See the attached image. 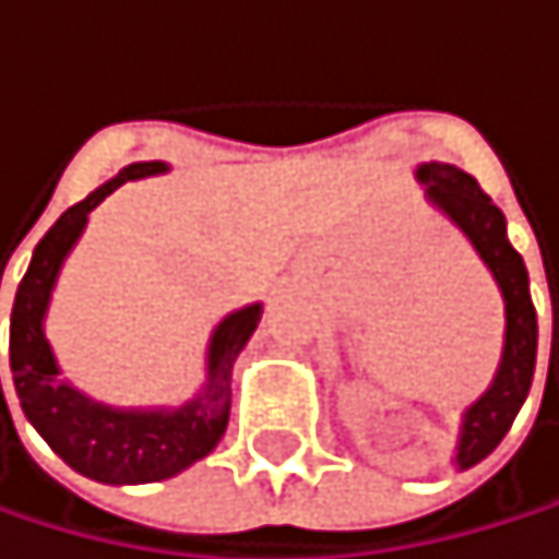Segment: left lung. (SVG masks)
Listing matches in <instances>:
<instances>
[{
  "label": "left lung",
  "mask_w": 559,
  "mask_h": 559,
  "mask_svg": "<svg viewBox=\"0 0 559 559\" xmlns=\"http://www.w3.org/2000/svg\"><path fill=\"white\" fill-rule=\"evenodd\" d=\"M416 179L427 186V200L480 253V260L487 263V270L493 273V280L503 293V310H507L503 353H500V367L493 373V383L463 409L453 463L460 469H469L500 447V440L513 427L516 413L530 393V383H534L537 310H534V299H530L526 266L507 239V219L480 189V182L450 163L416 166ZM550 370H554V346H550Z\"/></svg>",
  "instance_id": "1"
}]
</instances>
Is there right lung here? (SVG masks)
<instances>
[{"mask_svg":"<svg viewBox=\"0 0 559 559\" xmlns=\"http://www.w3.org/2000/svg\"><path fill=\"white\" fill-rule=\"evenodd\" d=\"M166 163H132L86 200L69 206L56 226L39 239L33 263L25 270L9 323V367L25 420L82 477L99 484H156L169 480L197 460L210 456L229 424V380L233 362L253 336L263 302H249L229 313L210 336L206 383L189 403L169 409H119L90 400L59 373V362L46 340V310L52 286L69 249L90 223V213L129 179L166 173ZM2 280V276H0ZM2 396V386H0Z\"/></svg>","mask_w":559,"mask_h":559,"instance_id":"right-lung-1","label":"right lung"}]
</instances>
